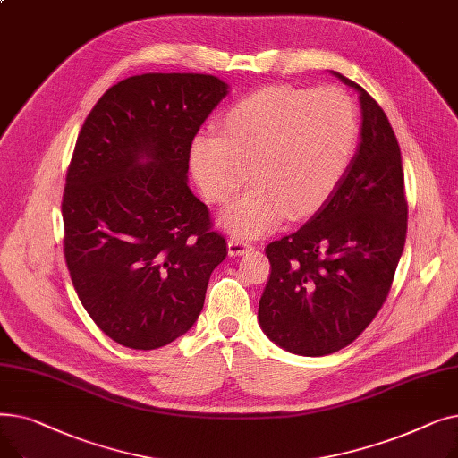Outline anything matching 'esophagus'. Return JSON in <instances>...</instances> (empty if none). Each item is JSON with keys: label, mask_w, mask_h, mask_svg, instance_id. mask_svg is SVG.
<instances>
[{"label": "esophagus", "mask_w": 458, "mask_h": 458, "mask_svg": "<svg viewBox=\"0 0 458 458\" xmlns=\"http://www.w3.org/2000/svg\"><path fill=\"white\" fill-rule=\"evenodd\" d=\"M250 249H252V245L249 242H245V239H239V237L228 239V254L230 256H242Z\"/></svg>", "instance_id": "34e87169"}]
</instances>
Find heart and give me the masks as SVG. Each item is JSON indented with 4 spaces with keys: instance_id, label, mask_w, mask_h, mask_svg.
I'll return each instance as SVG.
<instances>
[{
    "instance_id": "heart-1",
    "label": "heart",
    "mask_w": 458,
    "mask_h": 458,
    "mask_svg": "<svg viewBox=\"0 0 458 458\" xmlns=\"http://www.w3.org/2000/svg\"><path fill=\"white\" fill-rule=\"evenodd\" d=\"M360 120L351 96L335 87L261 89L232 106L223 133L200 131L191 142L192 178L211 204L252 187L223 215L242 237L275 228L282 216L316 211L340 185L356 152Z\"/></svg>"
}]
</instances>
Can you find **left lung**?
Returning a JSON list of instances; mask_svg holds the SVG:
<instances>
[{
	"label": "left lung",
	"mask_w": 458,
	"mask_h": 458,
	"mask_svg": "<svg viewBox=\"0 0 458 458\" xmlns=\"http://www.w3.org/2000/svg\"><path fill=\"white\" fill-rule=\"evenodd\" d=\"M362 140L349 171L295 232L269 243L271 276L258 308L276 345L325 356L352 344L386 301L404 249L408 202L397 137L358 83Z\"/></svg>",
	"instance_id": "8db88e82"
}]
</instances>
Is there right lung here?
Listing matches in <instances>:
<instances>
[{
    "mask_svg": "<svg viewBox=\"0 0 458 458\" xmlns=\"http://www.w3.org/2000/svg\"><path fill=\"white\" fill-rule=\"evenodd\" d=\"M228 85L142 74L104 92L81 126L63 192V250L92 321L150 351L197 321L225 237L187 187L191 142Z\"/></svg>",
    "mask_w": 458,
    "mask_h": 458,
    "instance_id": "right-lung-1",
    "label": "right lung"
}]
</instances>
